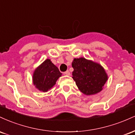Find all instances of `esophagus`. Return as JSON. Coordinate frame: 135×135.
I'll list each match as a JSON object with an SVG mask.
<instances>
[{"label": "esophagus", "instance_id": "1", "mask_svg": "<svg viewBox=\"0 0 135 135\" xmlns=\"http://www.w3.org/2000/svg\"><path fill=\"white\" fill-rule=\"evenodd\" d=\"M64 74H65L66 75H70V72L69 70H66V72H64Z\"/></svg>", "mask_w": 135, "mask_h": 135}]
</instances>
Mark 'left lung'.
Returning <instances> with one entry per match:
<instances>
[{"label": "left lung", "mask_w": 135, "mask_h": 135, "mask_svg": "<svg viewBox=\"0 0 135 135\" xmlns=\"http://www.w3.org/2000/svg\"><path fill=\"white\" fill-rule=\"evenodd\" d=\"M72 78L79 89L86 95L100 92L108 79V75L99 63L84 58H74Z\"/></svg>", "instance_id": "1"}]
</instances>
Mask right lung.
I'll list each match as a JSON object with an SVG mask.
<instances>
[{
    "label": "right lung",
    "mask_w": 135,
    "mask_h": 135,
    "mask_svg": "<svg viewBox=\"0 0 135 135\" xmlns=\"http://www.w3.org/2000/svg\"><path fill=\"white\" fill-rule=\"evenodd\" d=\"M61 75L58 67L49 59H47L34 71L33 84L39 91L47 92L55 86Z\"/></svg>",
    "instance_id": "obj_1"
}]
</instances>
